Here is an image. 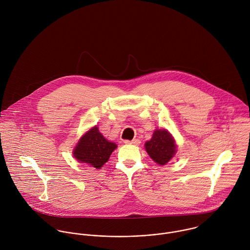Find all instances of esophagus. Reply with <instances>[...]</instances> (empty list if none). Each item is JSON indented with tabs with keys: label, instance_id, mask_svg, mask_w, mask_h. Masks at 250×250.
Instances as JSON below:
<instances>
[{
	"label": "esophagus",
	"instance_id": "esophagus-1",
	"mask_svg": "<svg viewBox=\"0 0 250 250\" xmlns=\"http://www.w3.org/2000/svg\"><path fill=\"white\" fill-rule=\"evenodd\" d=\"M124 143H126V144H134V145H140L141 141H140V140H138V139H136V140H133V141H125Z\"/></svg>",
	"mask_w": 250,
	"mask_h": 250
}]
</instances>
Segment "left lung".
Returning a JSON list of instances; mask_svg holds the SVG:
<instances>
[{"instance_id": "1", "label": "left lung", "mask_w": 250, "mask_h": 250, "mask_svg": "<svg viewBox=\"0 0 250 250\" xmlns=\"http://www.w3.org/2000/svg\"><path fill=\"white\" fill-rule=\"evenodd\" d=\"M145 149L150 158L158 165H167L176 153V144L166 129L154 131L152 139L145 143Z\"/></svg>"}]
</instances>
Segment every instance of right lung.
I'll return each instance as SVG.
<instances>
[{
	"label": "right lung",
	"mask_w": 250,
	"mask_h": 250,
	"mask_svg": "<svg viewBox=\"0 0 250 250\" xmlns=\"http://www.w3.org/2000/svg\"><path fill=\"white\" fill-rule=\"evenodd\" d=\"M116 147L117 145L107 141L95 126L80 139L73 151V156L80 163L100 169Z\"/></svg>",
	"instance_id": "1"
}]
</instances>
